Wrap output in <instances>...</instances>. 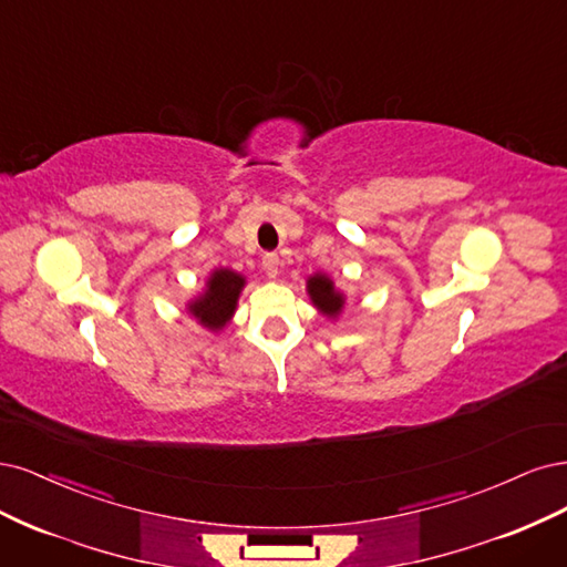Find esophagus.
<instances>
[{
  "label": "esophagus",
  "mask_w": 567,
  "mask_h": 567,
  "mask_svg": "<svg viewBox=\"0 0 567 567\" xmlns=\"http://www.w3.org/2000/svg\"><path fill=\"white\" fill-rule=\"evenodd\" d=\"M264 270H266L268 278H278V272H280V257H278V254H266Z\"/></svg>",
  "instance_id": "esophagus-1"
}]
</instances>
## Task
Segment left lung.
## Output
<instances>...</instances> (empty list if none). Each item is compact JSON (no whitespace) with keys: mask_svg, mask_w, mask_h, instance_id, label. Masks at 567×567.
Masks as SVG:
<instances>
[{"mask_svg":"<svg viewBox=\"0 0 567 567\" xmlns=\"http://www.w3.org/2000/svg\"><path fill=\"white\" fill-rule=\"evenodd\" d=\"M306 291L310 297V303H313L324 318L337 320L341 316V310L346 308V295L341 289H337L334 280L327 276V272H313L306 280Z\"/></svg>","mask_w":567,"mask_h":567,"instance_id":"1","label":"left lung"}]
</instances>
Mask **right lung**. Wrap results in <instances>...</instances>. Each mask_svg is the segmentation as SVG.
Returning <instances> with one entry per match:
<instances>
[{
    "label": "right lung",
    "instance_id": "right-lung-1",
    "mask_svg": "<svg viewBox=\"0 0 567 567\" xmlns=\"http://www.w3.org/2000/svg\"><path fill=\"white\" fill-rule=\"evenodd\" d=\"M245 285L247 278L243 272L233 268H214L205 289L186 303V310L205 330L221 332L235 316L237 299H240Z\"/></svg>",
    "mask_w": 567,
    "mask_h": 567
}]
</instances>
